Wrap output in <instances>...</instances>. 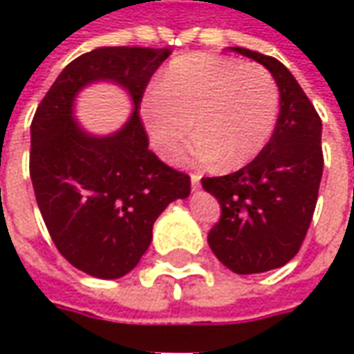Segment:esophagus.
Returning <instances> with one entry per match:
<instances>
[{
	"instance_id": "esophagus-1",
	"label": "esophagus",
	"mask_w": 354,
	"mask_h": 354,
	"mask_svg": "<svg viewBox=\"0 0 354 354\" xmlns=\"http://www.w3.org/2000/svg\"><path fill=\"white\" fill-rule=\"evenodd\" d=\"M201 185V176H197V174H192V187L197 192Z\"/></svg>"
}]
</instances>
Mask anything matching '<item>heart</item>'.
Masks as SVG:
<instances>
[{
	"instance_id": "obj_1",
	"label": "heart",
	"mask_w": 354,
	"mask_h": 354,
	"mask_svg": "<svg viewBox=\"0 0 354 354\" xmlns=\"http://www.w3.org/2000/svg\"><path fill=\"white\" fill-rule=\"evenodd\" d=\"M142 121L155 151L174 159L189 132L197 134L182 159L245 167L273 134L279 115V87L260 64L210 53L174 58L140 104Z\"/></svg>"
}]
</instances>
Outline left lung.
Here are the masks:
<instances>
[{"instance_id":"1","label":"left lung","mask_w":354,"mask_h":354,"mask_svg":"<svg viewBox=\"0 0 354 354\" xmlns=\"http://www.w3.org/2000/svg\"><path fill=\"white\" fill-rule=\"evenodd\" d=\"M230 49L269 70L281 111L273 136L252 162L227 176L201 180L222 207L208 246L233 273H266L286 266L309 230L324 167L322 121L282 62L243 47Z\"/></svg>"}]
</instances>
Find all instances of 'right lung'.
Here are the masks:
<instances>
[{"mask_svg": "<svg viewBox=\"0 0 354 354\" xmlns=\"http://www.w3.org/2000/svg\"><path fill=\"white\" fill-rule=\"evenodd\" d=\"M172 50L98 47L60 72L30 127V176L37 207L58 252L96 279H121L151 245L153 223L192 180L149 151L138 106L155 70ZM113 82L133 113L109 135L83 129L75 100L83 88Z\"/></svg>", "mask_w": 354, "mask_h": 354, "instance_id": "1", "label": "right lung"}]
</instances>
